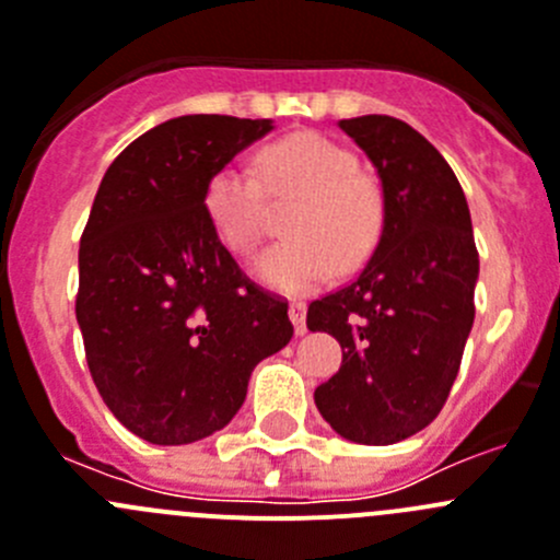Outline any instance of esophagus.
<instances>
[{
    "mask_svg": "<svg viewBox=\"0 0 560 560\" xmlns=\"http://www.w3.org/2000/svg\"><path fill=\"white\" fill-rule=\"evenodd\" d=\"M290 320H292V326H295V334H301V337H304L306 334V304L304 301H292Z\"/></svg>",
    "mask_w": 560,
    "mask_h": 560,
    "instance_id": "1",
    "label": "esophagus"
}]
</instances>
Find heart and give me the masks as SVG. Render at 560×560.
Listing matches in <instances>:
<instances>
[{
	"instance_id": "1",
	"label": "heart",
	"mask_w": 560,
	"mask_h": 560,
	"mask_svg": "<svg viewBox=\"0 0 560 560\" xmlns=\"http://www.w3.org/2000/svg\"><path fill=\"white\" fill-rule=\"evenodd\" d=\"M265 192L298 196L287 215L290 240L254 259V276L284 295H304L331 281L334 270L357 268L373 254L384 229V196L359 171L353 151L317 132H295L256 156V176L226 165L203 190L207 218L232 254H250L265 234Z\"/></svg>"
}]
</instances>
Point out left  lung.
Segmentation results:
<instances>
[{"label": "left lung", "mask_w": 560, "mask_h": 560, "mask_svg": "<svg viewBox=\"0 0 560 560\" xmlns=\"http://www.w3.org/2000/svg\"><path fill=\"white\" fill-rule=\"evenodd\" d=\"M384 190V229L362 273L312 301L310 331L342 348L315 389L323 420L359 445H395L442 411L475 320L478 248L456 174L392 115L339 121Z\"/></svg>", "instance_id": "8db88e82"}]
</instances>
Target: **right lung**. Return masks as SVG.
Instances as JSON below:
<instances>
[{
    "label": "right lung",
    "mask_w": 560,
    "mask_h": 560,
    "mask_svg": "<svg viewBox=\"0 0 560 560\" xmlns=\"http://www.w3.org/2000/svg\"><path fill=\"white\" fill-rule=\"evenodd\" d=\"M270 129V118H171L115 156L93 198L77 323L102 400L151 445L229 425L256 364L292 339L287 301L240 270L203 207L209 176Z\"/></svg>",
    "instance_id": "add662e5"
}]
</instances>
